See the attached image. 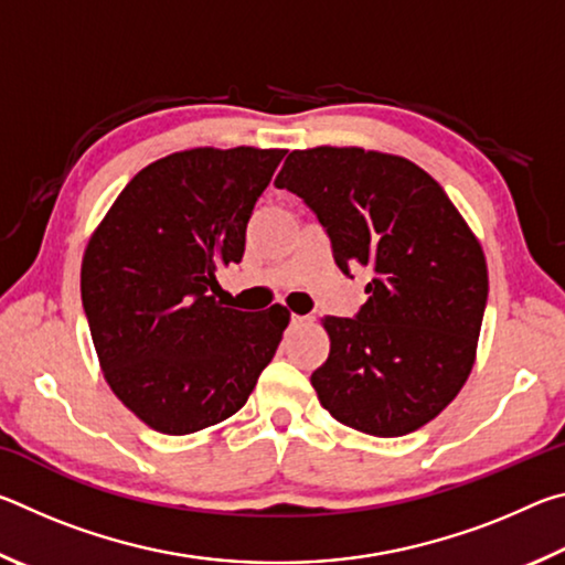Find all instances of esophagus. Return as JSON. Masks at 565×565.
<instances>
[{"mask_svg": "<svg viewBox=\"0 0 565 565\" xmlns=\"http://www.w3.org/2000/svg\"><path fill=\"white\" fill-rule=\"evenodd\" d=\"M311 317H299V313H291V323L294 327H301V323H309Z\"/></svg>", "mask_w": 565, "mask_h": 565, "instance_id": "obj_1", "label": "esophagus"}]
</instances>
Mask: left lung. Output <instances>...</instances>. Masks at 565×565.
<instances>
[{"label":"left lung","instance_id":"obj_1","mask_svg":"<svg viewBox=\"0 0 565 565\" xmlns=\"http://www.w3.org/2000/svg\"><path fill=\"white\" fill-rule=\"evenodd\" d=\"M303 199L369 299L353 319L327 317L331 351L311 374L321 406L356 431H416L471 374L489 271L481 244L438 181L408 159L363 149L291 151L274 181Z\"/></svg>","mask_w":565,"mask_h":565}]
</instances>
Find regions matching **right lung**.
I'll return each instance as SVG.
<instances>
[{
	"mask_svg": "<svg viewBox=\"0 0 565 565\" xmlns=\"http://www.w3.org/2000/svg\"><path fill=\"white\" fill-rule=\"evenodd\" d=\"M284 149H191L134 177L89 238L82 303L114 394L169 436L234 416L269 366L289 311L228 309L216 271L244 256L246 224Z\"/></svg>",
	"mask_w": 565,
	"mask_h": 565,
	"instance_id": "add662e5",
	"label": "right lung"
}]
</instances>
